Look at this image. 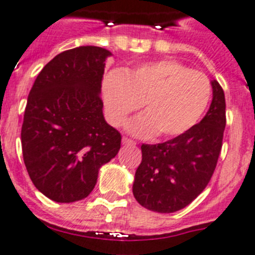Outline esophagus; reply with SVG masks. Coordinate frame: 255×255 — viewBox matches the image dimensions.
Returning a JSON list of instances; mask_svg holds the SVG:
<instances>
[{"mask_svg": "<svg viewBox=\"0 0 255 255\" xmlns=\"http://www.w3.org/2000/svg\"><path fill=\"white\" fill-rule=\"evenodd\" d=\"M122 142H123V144H130V146H136V142L132 141V139H129V138H127V137H123Z\"/></svg>", "mask_w": 255, "mask_h": 255, "instance_id": "1", "label": "esophagus"}]
</instances>
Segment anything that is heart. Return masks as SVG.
<instances>
[{"label": "heart", "instance_id": "b5f03b06", "mask_svg": "<svg viewBox=\"0 0 255 255\" xmlns=\"http://www.w3.org/2000/svg\"><path fill=\"white\" fill-rule=\"evenodd\" d=\"M210 98L205 73L170 59L146 63L126 75L112 71L103 81L105 113L116 127L144 105L146 112L127 125L128 132L138 137L180 136L201 119Z\"/></svg>", "mask_w": 255, "mask_h": 255}]
</instances>
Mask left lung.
<instances>
[{
    "label": "left lung",
    "mask_w": 255,
    "mask_h": 255,
    "mask_svg": "<svg viewBox=\"0 0 255 255\" xmlns=\"http://www.w3.org/2000/svg\"><path fill=\"white\" fill-rule=\"evenodd\" d=\"M212 103L198 125L157 144H142V161L133 182V196L142 207L171 213L187 207L211 180L226 126L225 94L216 80Z\"/></svg>",
    "instance_id": "left-lung-1"
}]
</instances>
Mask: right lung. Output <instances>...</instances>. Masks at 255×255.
<instances>
[{
	"mask_svg": "<svg viewBox=\"0 0 255 255\" xmlns=\"http://www.w3.org/2000/svg\"><path fill=\"white\" fill-rule=\"evenodd\" d=\"M112 53L94 45L65 50L48 62L27 96L21 128L31 182L59 203L93 192L99 169L121 148V133L103 114L102 80Z\"/></svg>",
	"mask_w": 255,
	"mask_h": 255,
	"instance_id": "add662e5",
	"label": "right lung"
}]
</instances>
